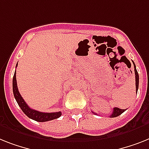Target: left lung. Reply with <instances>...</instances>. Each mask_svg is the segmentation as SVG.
<instances>
[{"label":"left lung","mask_w":149,"mask_h":149,"mask_svg":"<svg viewBox=\"0 0 149 149\" xmlns=\"http://www.w3.org/2000/svg\"><path fill=\"white\" fill-rule=\"evenodd\" d=\"M133 62V61H132ZM133 65H134V70H135V75H136V93L138 91V89H139V74L138 72H137V70H136V65L135 63L133 62ZM126 110H121L120 108H117V107H114L113 108V113L110 115V117L113 118V117H116V116H120L121 115L124 111H126ZM97 114V113H95Z\"/></svg>","instance_id":"1"}]
</instances>
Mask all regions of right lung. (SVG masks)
<instances>
[{
  "label": "right lung",
  "mask_w": 149,
  "mask_h": 149,
  "mask_svg": "<svg viewBox=\"0 0 149 149\" xmlns=\"http://www.w3.org/2000/svg\"><path fill=\"white\" fill-rule=\"evenodd\" d=\"M13 92L14 97L17 100V104L22 110V111L29 118L37 122H46L49 120H55L61 116V112H55V113H42V112L37 111L33 110L26 104L25 100L23 99L20 94H19L18 88H17V78H16V71L14 72V75L13 77Z\"/></svg>",
  "instance_id": "1"
}]
</instances>
